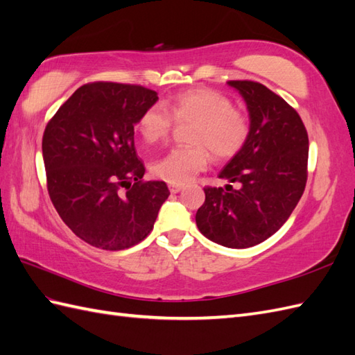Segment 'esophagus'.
Wrapping results in <instances>:
<instances>
[{
    "label": "esophagus",
    "instance_id": "obj_1",
    "mask_svg": "<svg viewBox=\"0 0 355 355\" xmlns=\"http://www.w3.org/2000/svg\"><path fill=\"white\" fill-rule=\"evenodd\" d=\"M169 190H171V193H178L180 190H183V186L181 184H174V183H169Z\"/></svg>",
    "mask_w": 355,
    "mask_h": 355
}]
</instances>
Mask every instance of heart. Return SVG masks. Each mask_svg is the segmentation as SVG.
I'll return each instance as SVG.
<instances>
[{
	"label": "heart",
	"instance_id": "b5f03b06",
	"mask_svg": "<svg viewBox=\"0 0 355 355\" xmlns=\"http://www.w3.org/2000/svg\"><path fill=\"white\" fill-rule=\"evenodd\" d=\"M174 121L193 124L189 132L192 147L171 150L154 165L157 177L174 184L189 183L207 168L210 162L207 148L216 159H230L244 147L250 133L249 118L234 107L230 97L211 88H192L177 94L169 112L162 105L150 106L139 118L138 130L145 142L157 144L168 138Z\"/></svg>",
	"mask_w": 355,
	"mask_h": 355
}]
</instances>
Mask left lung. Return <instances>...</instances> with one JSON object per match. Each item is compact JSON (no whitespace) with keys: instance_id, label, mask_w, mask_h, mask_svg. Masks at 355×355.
I'll return each instance as SVG.
<instances>
[{"instance_id":"1","label":"left lung","mask_w":355,"mask_h":355,"mask_svg":"<svg viewBox=\"0 0 355 355\" xmlns=\"http://www.w3.org/2000/svg\"><path fill=\"white\" fill-rule=\"evenodd\" d=\"M246 102L250 133L219 178L237 183L205 187L198 230L225 248L257 246L280 230L302 198L309 138L302 118L284 98L253 80H230Z\"/></svg>"}]
</instances>
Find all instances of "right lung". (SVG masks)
<instances>
[{
    "label": "right lung",
    "instance_id": "obj_1",
    "mask_svg": "<svg viewBox=\"0 0 355 355\" xmlns=\"http://www.w3.org/2000/svg\"><path fill=\"white\" fill-rule=\"evenodd\" d=\"M159 100L141 85L93 83L52 116L42 151L48 192L60 217L91 246L123 250L151 232L169 196L165 181H142L135 125Z\"/></svg>",
    "mask_w": 355,
    "mask_h": 355
}]
</instances>
